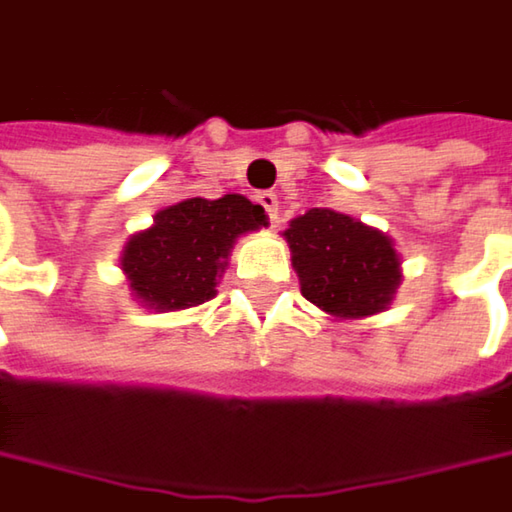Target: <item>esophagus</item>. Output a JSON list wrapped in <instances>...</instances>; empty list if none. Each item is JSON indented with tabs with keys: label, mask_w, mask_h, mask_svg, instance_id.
I'll return each instance as SVG.
<instances>
[{
	"label": "esophagus",
	"mask_w": 512,
	"mask_h": 512,
	"mask_svg": "<svg viewBox=\"0 0 512 512\" xmlns=\"http://www.w3.org/2000/svg\"><path fill=\"white\" fill-rule=\"evenodd\" d=\"M255 201L266 210V216H269V222H275L278 219V195L275 192H269V189H263V192H257Z\"/></svg>",
	"instance_id": "esophagus-1"
}]
</instances>
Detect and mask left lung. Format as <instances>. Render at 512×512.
I'll return each instance as SVG.
<instances>
[{"label":"left lung","mask_w":512,"mask_h":512,"mask_svg":"<svg viewBox=\"0 0 512 512\" xmlns=\"http://www.w3.org/2000/svg\"><path fill=\"white\" fill-rule=\"evenodd\" d=\"M302 296L332 317L382 311L397 284L400 260L391 240L329 207H314L284 231Z\"/></svg>","instance_id":"1"}]
</instances>
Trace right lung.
<instances>
[{"label":"right lung","instance_id":"obj_1","mask_svg":"<svg viewBox=\"0 0 512 512\" xmlns=\"http://www.w3.org/2000/svg\"><path fill=\"white\" fill-rule=\"evenodd\" d=\"M260 225H266L263 207L243 195L186 198L156 213L154 228L127 243L121 266L148 308H192L216 293L234 240Z\"/></svg>","mask_w":512,"mask_h":512}]
</instances>
